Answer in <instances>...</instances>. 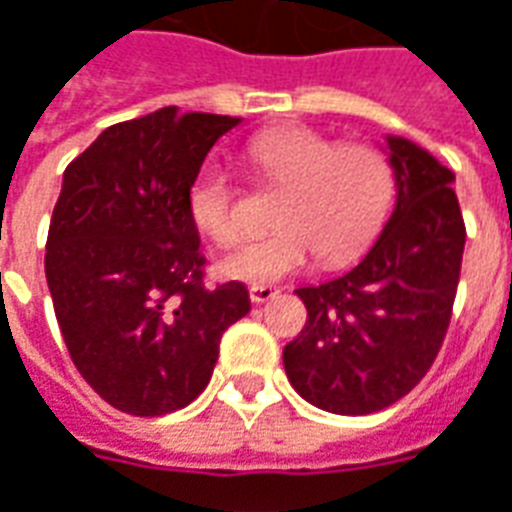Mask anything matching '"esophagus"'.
Listing matches in <instances>:
<instances>
[{
	"instance_id": "34e87169",
	"label": "esophagus",
	"mask_w": 512,
	"mask_h": 512,
	"mask_svg": "<svg viewBox=\"0 0 512 512\" xmlns=\"http://www.w3.org/2000/svg\"><path fill=\"white\" fill-rule=\"evenodd\" d=\"M277 293L279 290L271 288V285H252V288H249V299L255 301V304H266V301L274 299Z\"/></svg>"
}]
</instances>
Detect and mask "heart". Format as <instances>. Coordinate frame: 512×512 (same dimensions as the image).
I'll use <instances>...</instances> for the list:
<instances>
[{"mask_svg": "<svg viewBox=\"0 0 512 512\" xmlns=\"http://www.w3.org/2000/svg\"><path fill=\"white\" fill-rule=\"evenodd\" d=\"M244 158L260 178L282 189L277 230L224 252L219 271L241 282H277L321 257L343 266L384 227L395 202V169L370 145H337L312 128H279L252 136ZM194 227L216 244L241 233V189L233 172L211 164L189 191Z\"/></svg>", "mask_w": 512, "mask_h": 512, "instance_id": "b5f03b06", "label": "heart"}]
</instances>
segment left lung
Segmentation results:
<instances>
[{
    "mask_svg": "<svg viewBox=\"0 0 512 512\" xmlns=\"http://www.w3.org/2000/svg\"><path fill=\"white\" fill-rule=\"evenodd\" d=\"M397 202L365 260L318 288H299L307 323L282 362L307 403L362 417L425 378L452 318L461 277V205L450 169L403 136H386Z\"/></svg>",
    "mask_w": 512,
    "mask_h": 512,
    "instance_id": "1",
    "label": "left lung"
}]
</instances>
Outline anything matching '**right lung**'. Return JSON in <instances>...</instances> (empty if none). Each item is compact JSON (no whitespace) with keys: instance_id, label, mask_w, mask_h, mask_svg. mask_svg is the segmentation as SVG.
<instances>
[{"instance_id":"right-lung-1","label":"right lung","mask_w":512,"mask_h":512,"mask_svg":"<svg viewBox=\"0 0 512 512\" xmlns=\"http://www.w3.org/2000/svg\"><path fill=\"white\" fill-rule=\"evenodd\" d=\"M241 117L164 106L109 126L62 175L46 282L76 370L109 406L161 417L208 386L241 282L205 285L189 191Z\"/></svg>"}]
</instances>
